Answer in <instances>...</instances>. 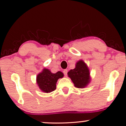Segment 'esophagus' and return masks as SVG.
Wrapping results in <instances>:
<instances>
[{
  "mask_svg": "<svg viewBox=\"0 0 126 126\" xmlns=\"http://www.w3.org/2000/svg\"><path fill=\"white\" fill-rule=\"evenodd\" d=\"M63 74H64V75L66 76V75H67L68 70H67V69H64V70L63 71Z\"/></svg>",
  "mask_w": 126,
  "mask_h": 126,
  "instance_id": "obj_1",
  "label": "esophagus"
}]
</instances>
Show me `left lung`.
Masks as SVG:
<instances>
[{
    "label": "left lung",
    "mask_w": 126,
    "mask_h": 126,
    "mask_svg": "<svg viewBox=\"0 0 126 126\" xmlns=\"http://www.w3.org/2000/svg\"><path fill=\"white\" fill-rule=\"evenodd\" d=\"M68 75L78 88H85L91 80L89 68L82 60H79L76 63L75 68L71 69L68 72Z\"/></svg>",
    "instance_id": "8db88e82"
}]
</instances>
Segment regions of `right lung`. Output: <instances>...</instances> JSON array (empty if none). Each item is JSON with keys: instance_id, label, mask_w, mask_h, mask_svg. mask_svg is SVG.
<instances>
[{"instance_id": "1", "label": "right lung", "mask_w": 126, "mask_h": 126, "mask_svg": "<svg viewBox=\"0 0 126 126\" xmlns=\"http://www.w3.org/2000/svg\"><path fill=\"white\" fill-rule=\"evenodd\" d=\"M63 77L61 71L53 74L47 68H44L36 77V83L40 89L44 93H50L56 89V84L58 79Z\"/></svg>"}]
</instances>
